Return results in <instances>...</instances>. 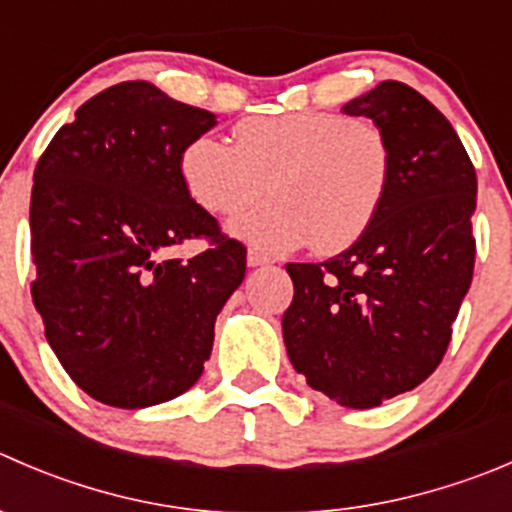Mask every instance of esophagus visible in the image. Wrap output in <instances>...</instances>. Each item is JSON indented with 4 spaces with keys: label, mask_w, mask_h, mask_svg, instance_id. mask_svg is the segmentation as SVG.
Here are the masks:
<instances>
[{
    "label": "esophagus",
    "mask_w": 512,
    "mask_h": 512,
    "mask_svg": "<svg viewBox=\"0 0 512 512\" xmlns=\"http://www.w3.org/2000/svg\"><path fill=\"white\" fill-rule=\"evenodd\" d=\"M265 265H270V257L262 255V252H257V250L247 252V267H252V270H255V267H265Z\"/></svg>",
    "instance_id": "34e87169"
}]
</instances>
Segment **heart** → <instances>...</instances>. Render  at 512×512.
Returning <instances> with one entry per match:
<instances>
[{"label": "heart", "mask_w": 512, "mask_h": 512, "mask_svg": "<svg viewBox=\"0 0 512 512\" xmlns=\"http://www.w3.org/2000/svg\"><path fill=\"white\" fill-rule=\"evenodd\" d=\"M180 175L192 200L215 217L250 205L267 180L270 200L230 222L232 235L255 250L282 255L315 242L320 252H340L380 215L393 157L375 124L290 112L240 122L235 145L195 137L180 155Z\"/></svg>", "instance_id": "heart-1"}]
</instances>
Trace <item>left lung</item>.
<instances>
[{
	"label": "left lung",
	"instance_id": "obj_1",
	"mask_svg": "<svg viewBox=\"0 0 512 512\" xmlns=\"http://www.w3.org/2000/svg\"><path fill=\"white\" fill-rule=\"evenodd\" d=\"M370 117L393 182L370 230L327 262H292L282 337L292 367L345 408H377L418 388L443 360L473 280L478 177L438 107L380 82L342 107Z\"/></svg>",
	"mask_w": 512,
	"mask_h": 512
}]
</instances>
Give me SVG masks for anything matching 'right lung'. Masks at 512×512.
<instances>
[{
    "label": "right lung",
    "mask_w": 512,
    "mask_h": 512,
    "mask_svg": "<svg viewBox=\"0 0 512 512\" xmlns=\"http://www.w3.org/2000/svg\"><path fill=\"white\" fill-rule=\"evenodd\" d=\"M217 124L150 82L94 94L34 170L32 300L67 375L124 410L167 403L200 380L215 320L245 280V247L187 192L180 155ZM205 236L190 261L166 252Z\"/></svg>",
    "instance_id": "right-lung-1"
}]
</instances>
